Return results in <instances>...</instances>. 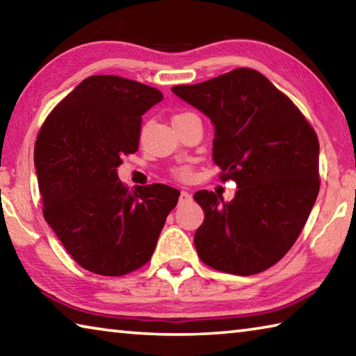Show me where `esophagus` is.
Returning a JSON list of instances; mask_svg holds the SVG:
<instances>
[{
	"label": "esophagus",
	"instance_id": "34e87169",
	"mask_svg": "<svg viewBox=\"0 0 356 356\" xmlns=\"http://www.w3.org/2000/svg\"><path fill=\"white\" fill-rule=\"evenodd\" d=\"M191 201V195L188 191H180V197H179V202L180 204H186V202H190Z\"/></svg>",
	"mask_w": 356,
	"mask_h": 356
}]
</instances>
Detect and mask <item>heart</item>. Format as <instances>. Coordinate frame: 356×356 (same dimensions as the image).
Listing matches in <instances>:
<instances>
[{
    "label": "heart",
    "mask_w": 356,
    "mask_h": 356,
    "mask_svg": "<svg viewBox=\"0 0 356 356\" xmlns=\"http://www.w3.org/2000/svg\"><path fill=\"white\" fill-rule=\"evenodd\" d=\"M179 116H182V114H179ZM177 118V116H176ZM176 174L179 177H182V179H186L190 176V168H186V166H184V168H179V170L176 171Z\"/></svg>",
    "instance_id": "b5f03b06"
}]
</instances>
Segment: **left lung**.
Returning <instances> with one entry per match:
<instances>
[{"instance_id": "1", "label": "left lung", "mask_w": 356, "mask_h": 356, "mask_svg": "<svg viewBox=\"0 0 356 356\" xmlns=\"http://www.w3.org/2000/svg\"><path fill=\"white\" fill-rule=\"evenodd\" d=\"M171 91L210 119L213 161L237 184L234 200L195 193L204 221L195 234L201 261L248 276L292 248L318 195V140L303 114L257 70L236 69Z\"/></svg>"}]
</instances>
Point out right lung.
I'll list each match as a JSON object with an SVG mask.
<instances>
[{"label":"right lung","mask_w":356,"mask_h":356,"mask_svg":"<svg viewBox=\"0 0 356 356\" xmlns=\"http://www.w3.org/2000/svg\"><path fill=\"white\" fill-rule=\"evenodd\" d=\"M159 89L116 75L83 80L42 125L34 166L44 216L69 254L89 272L120 276L155 250L180 191L154 184L129 191L118 176L140 146L143 114Z\"/></svg>","instance_id":"1"}]
</instances>
